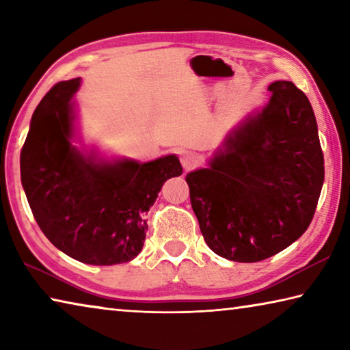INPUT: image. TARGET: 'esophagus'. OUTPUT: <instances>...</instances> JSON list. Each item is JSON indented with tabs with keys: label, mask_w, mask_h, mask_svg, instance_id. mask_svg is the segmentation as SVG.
<instances>
[{
	"label": "esophagus",
	"mask_w": 350,
	"mask_h": 350,
	"mask_svg": "<svg viewBox=\"0 0 350 350\" xmlns=\"http://www.w3.org/2000/svg\"><path fill=\"white\" fill-rule=\"evenodd\" d=\"M198 162H199L198 156L194 152H191V151H183L180 154V163H182V167L185 168V170L194 168L198 165Z\"/></svg>",
	"instance_id": "1"
}]
</instances>
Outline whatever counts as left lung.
<instances>
[{
  "label": "left lung",
  "mask_w": 350,
  "mask_h": 350,
  "mask_svg": "<svg viewBox=\"0 0 350 350\" xmlns=\"http://www.w3.org/2000/svg\"><path fill=\"white\" fill-rule=\"evenodd\" d=\"M269 91L270 102L227 135L208 168L185 177L206 245L234 262L267 259L303 236L324 182L309 98L292 81Z\"/></svg>",
  "instance_id": "8db88e82"
}]
</instances>
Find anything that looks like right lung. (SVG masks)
Returning a JSON list of instances; mask_svg holds the SVG:
<instances>
[{
  "mask_svg": "<svg viewBox=\"0 0 350 350\" xmlns=\"http://www.w3.org/2000/svg\"><path fill=\"white\" fill-rule=\"evenodd\" d=\"M79 86L80 79L57 83L38 103L21 150V183L58 250L91 265L128 262L144 247L145 213L182 165L174 154L139 163L77 150L70 100Z\"/></svg>",
  "mask_w": 350,
  "mask_h": 350,
  "instance_id": "obj_1",
  "label": "right lung"
}]
</instances>
